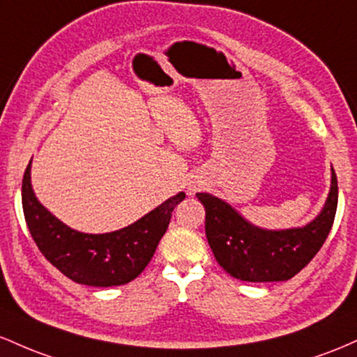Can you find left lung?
Masks as SVG:
<instances>
[{
  "instance_id": "left-lung-1",
  "label": "left lung",
  "mask_w": 357,
  "mask_h": 357,
  "mask_svg": "<svg viewBox=\"0 0 357 357\" xmlns=\"http://www.w3.org/2000/svg\"><path fill=\"white\" fill-rule=\"evenodd\" d=\"M337 177L322 211L302 227L265 229L244 219L226 200L199 192L206 207V236L218 263L243 282H285L305 268L326 243L337 211Z\"/></svg>"
}]
</instances>
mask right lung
I'll return each instance as SVG.
<instances>
[{"mask_svg":"<svg viewBox=\"0 0 357 357\" xmlns=\"http://www.w3.org/2000/svg\"><path fill=\"white\" fill-rule=\"evenodd\" d=\"M183 199L178 192L123 229L89 234L72 229L40 204L31 187V160L22 185L23 214L38 250L60 273L89 287L125 285L142 273Z\"/></svg>","mask_w":357,"mask_h":357,"instance_id":"right-lung-1","label":"right lung"}]
</instances>
